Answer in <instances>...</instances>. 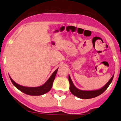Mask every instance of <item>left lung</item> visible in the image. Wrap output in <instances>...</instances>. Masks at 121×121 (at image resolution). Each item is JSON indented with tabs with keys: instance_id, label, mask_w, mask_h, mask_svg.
Instances as JSON below:
<instances>
[{
	"instance_id": "8db88e82",
	"label": "left lung",
	"mask_w": 121,
	"mask_h": 121,
	"mask_svg": "<svg viewBox=\"0 0 121 121\" xmlns=\"http://www.w3.org/2000/svg\"><path fill=\"white\" fill-rule=\"evenodd\" d=\"M113 75H112L111 78L108 81V82L104 86H102L101 88L97 90H92V91H86V90H81L80 89H78L77 88L75 87V85L73 84L70 76L68 75V81L69 82V90H70V92H71L72 94L76 96L77 97L79 98L90 99L95 98V97H98L99 95H101L107 90V88L109 86V85H110L112 81Z\"/></svg>"
}]
</instances>
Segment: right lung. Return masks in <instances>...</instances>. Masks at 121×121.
<instances>
[{
    "label": "right lung",
    "mask_w": 121,
    "mask_h": 121,
    "mask_svg": "<svg viewBox=\"0 0 121 121\" xmlns=\"http://www.w3.org/2000/svg\"><path fill=\"white\" fill-rule=\"evenodd\" d=\"M58 68L56 69L54 71V73L52 74L50 77L48 79V80L44 84H43L41 86H37V87H29V86H22V85H19V84H17L16 82H14L12 80V78L10 77V75L9 77L10 78L11 81L13 83V85L14 86H16L18 90H19L20 91L23 92V93L29 95H41L45 94L46 93L48 92L51 90L52 86H53V81L54 80L55 77H56Z\"/></svg>",
    "instance_id": "add662e5"
}]
</instances>
